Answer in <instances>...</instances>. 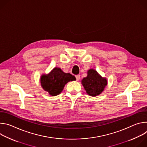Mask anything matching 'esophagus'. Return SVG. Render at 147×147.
Instances as JSON below:
<instances>
[{
  "instance_id": "obj_1",
  "label": "esophagus",
  "mask_w": 147,
  "mask_h": 147,
  "mask_svg": "<svg viewBox=\"0 0 147 147\" xmlns=\"http://www.w3.org/2000/svg\"><path fill=\"white\" fill-rule=\"evenodd\" d=\"M76 78L77 81H78L80 79V75H76Z\"/></svg>"
}]
</instances>
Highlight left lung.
<instances>
[{"label": "left lung", "mask_w": 147, "mask_h": 147, "mask_svg": "<svg viewBox=\"0 0 147 147\" xmlns=\"http://www.w3.org/2000/svg\"><path fill=\"white\" fill-rule=\"evenodd\" d=\"M81 84L87 94L91 96L100 95L108 84L106 77H102L94 69H90L87 71V76L81 80Z\"/></svg>", "instance_id": "left-lung-1"}]
</instances>
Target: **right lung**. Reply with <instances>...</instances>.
<instances>
[{
	"label": "right lung",
	"instance_id": "1",
	"mask_svg": "<svg viewBox=\"0 0 147 147\" xmlns=\"http://www.w3.org/2000/svg\"><path fill=\"white\" fill-rule=\"evenodd\" d=\"M76 77L70 73H66L59 67H55L48 74H42L40 77L41 87L51 96L60 94L65 85L69 81L76 80Z\"/></svg>",
	"mask_w": 147,
	"mask_h": 147
}]
</instances>
